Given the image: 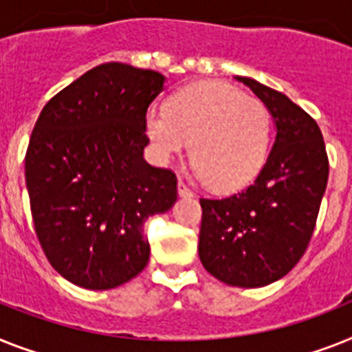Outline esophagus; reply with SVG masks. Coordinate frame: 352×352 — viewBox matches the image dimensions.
Instances as JSON below:
<instances>
[{"label":"esophagus","instance_id":"obj_1","mask_svg":"<svg viewBox=\"0 0 352 352\" xmlns=\"http://www.w3.org/2000/svg\"><path fill=\"white\" fill-rule=\"evenodd\" d=\"M178 194L182 197H190V196H192V190H190V188L187 187V183L183 182V179H179V183H178Z\"/></svg>","mask_w":352,"mask_h":352}]
</instances>
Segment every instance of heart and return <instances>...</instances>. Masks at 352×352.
<instances>
[{"label": "heart", "instance_id": "heart-1", "mask_svg": "<svg viewBox=\"0 0 352 352\" xmlns=\"http://www.w3.org/2000/svg\"><path fill=\"white\" fill-rule=\"evenodd\" d=\"M145 133L160 162L190 145L194 169L208 187L235 190L252 182L268 158L272 117L259 98L235 86L196 82L174 93L169 106H151Z\"/></svg>", "mask_w": 352, "mask_h": 352}]
</instances>
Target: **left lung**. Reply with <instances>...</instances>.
<instances>
[{"mask_svg":"<svg viewBox=\"0 0 352 352\" xmlns=\"http://www.w3.org/2000/svg\"><path fill=\"white\" fill-rule=\"evenodd\" d=\"M266 104L277 136L252 185L201 197L199 259L208 274L239 287H261L292 272L309 246L329 160L315 118L280 91L235 77Z\"/></svg>","mask_w":352,"mask_h":352,"instance_id":"obj_1","label":"left lung"}]
</instances>
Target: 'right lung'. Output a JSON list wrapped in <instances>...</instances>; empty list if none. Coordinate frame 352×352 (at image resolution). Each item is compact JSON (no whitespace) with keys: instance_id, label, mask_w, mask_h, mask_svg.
I'll use <instances>...</instances> for the list:
<instances>
[{"instance_id":"obj_1","label":"right lung","mask_w":352,"mask_h":352,"mask_svg":"<svg viewBox=\"0 0 352 352\" xmlns=\"http://www.w3.org/2000/svg\"><path fill=\"white\" fill-rule=\"evenodd\" d=\"M164 82L153 69L106 63L54 95L32 131L34 228L48 263L77 286L111 289L140 274L144 223L178 197L176 174L144 160L145 115Z\"/></svg>"}]
</instances>
